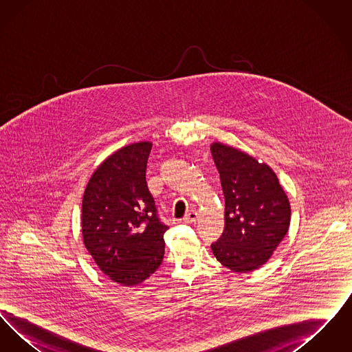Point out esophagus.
Instances as JSON below:
<instances>
[{"label": "esophagus", "instance_id": "obj_1", "mask_svg": "<svg viewBox=\"0 0 352 352\" xmlns=\"http://www.w3.org/2000/svg\"><path fill=\"white\" fill-rule=\"evenodd\" d=\"M198 219V214L195 211H190L188 214L184 215V223H195Z\"/></svg>", "mask_w": 352, "mask_h": 352}]
</instances>
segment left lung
Returning a JSON list of instances; mask_svg holds the SVG:
<instances>
[{
	"instance_id": "left-lung-1",
	"label": "left lung",
	"mask_w": 352,
	"mask_h": 352,
	"mask_svg": "<svg viewBox=\"0 0 352 352\" xmlns=\"http://www.w3.org/2000/svg\"><path fill=\"white\" fill-rule=\"evenodd\" d=\"M210 151L226 199L224 231L211 250L226 268L252 272L263 267L284 240L290 203L267 164L218 141Z\"/></svg>"
}]
</instances>
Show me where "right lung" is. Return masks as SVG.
Returning a JSON list of instances; mask_svg holds the SVG:
<instances>
[{"label": "right lung", "mask_w": 352, "mask_h": 352, "mask_svg": "<svg viewBox=\"0 0 352 352\" xmlns=\"http://www.w3.org/2000/svg\"><path fill=\"white\" fill-rule=\"evenodd\" d=\"M151 146L141 141L108 155L84 190V247L101 272L122 286L144 283L164 260L168 228L157 218L145 178Z\"/></svg>", "instance_id": "add662e5"}]
</instances>
